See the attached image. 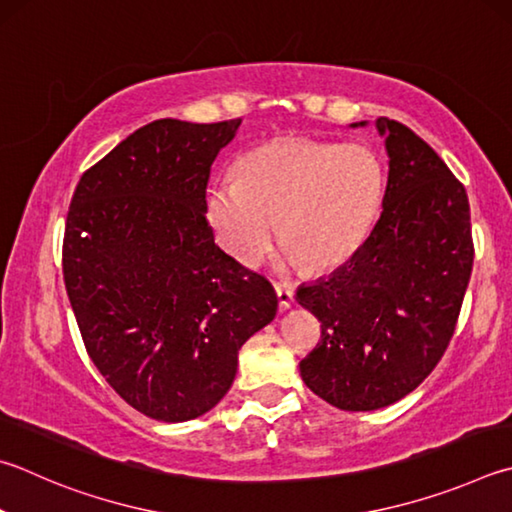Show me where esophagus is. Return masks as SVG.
<instances>
[{"mask_svg":"<svg viewBox=\"0 0 512 512\" xmlns=\"http://www.w3.org/2000/svg\"><path fill=\"white\" fill-rule=\"evenodd\" d=\"M275 293H277V304H280V311H286L288 306L293 304V291H291V286L275 284Z\"/></svg>","mask_w":512,"mask_h":512,"instance_id":"esophagus-1","label":"esophagus"}]
</instances>
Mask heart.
Listing matches in <instances>:
<instances>
[{"mask_svg": "<svg viewBox=\"0 0 512 512\" xmlns=\"http://www.w3.org/2000/svg\"><path fill=\"white\" fill-rule=\"evenodd\" d=\"M380 201V167L360 145L275 138L250 150L237 179L208 194V219L228 253L257 266L280 235L288 257L333 268L356 253Z\"/></svg>", "mask_w": 512, "mask_h": 512, "instance_id": "b5f03b06", "label": "heart"}]
</instances>
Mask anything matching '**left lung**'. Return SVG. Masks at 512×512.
<instances>
[{
	"instance_id": "obj_1",
	"label": "left lung",
	"mask_w": 512,
	"mask_h": 512,
	"mask_svg": "<svg viewBox=\"0 0 512 512\" xmlns=\"http://www.w3.org/2000/svg\"><path fill=\"white\" fill-rule=\"evenodd\" d=\"M376 129L389 156L376 226L347 264L295 295L322 322L318 347L300 362L302 380L347 412L401 401L432 374L475 259L461 181L410 127L378 118Z\"/></svg>"
}]
</instances>
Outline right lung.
Returning <instances> with one entry per match:
<instances>
[{"label": "right lung", "instance_id": "add662e5", "mask_svg": "<svg viewBox=\"0 0 512 512\" xmlns=\"http://www.w3.org/2000/svg\"><path fill=\"white\" fill-rule=\"evenodd\" d=\"M239 125L154 120L82 174L69 206L62 271L89 358L156 421L212 410L277 311L271 282L224 253L206 219L210 165Z\"/></svg>", "mask_w": 512, "mask_h": 512}]
</instances>
